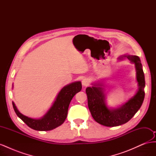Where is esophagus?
Instances as JSON below:
<instances>
[{
    "instance_id": "34e87169",
    "label": "esophagus",
    "mask_w": 156,
    "mask_h": 156,
    "mask_svg": "<svg viewBox=\"0 0 156 156\" xmlns=\"http://www.w3.org/2000/svg\"><path fill=\"white\" fill-rule=\"evenodd\" d=\"M89 84H90V81H89V80H88V79L85 78V79H83V81H82V84H83V85L84 87H87V86H88Z\"/></svg>"
}]
</instances>
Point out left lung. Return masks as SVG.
<instances>
[{
  "mask_svg": "<svg viewBox=\"0 0 156 156\" xmlns=\"http://www.w3.org/2000/svg\"><path fill=\"white\" fill-rule=\"evenodd\" d=\"M121 58H127L135 65L139 90L133 97L119 107L108 108L105 103L104 88L101 87L102 84L96 83L93 84V87L86 89L88 106L93 119L98 123L107 127L120 126L131 119L142 105L145 95L144 74L139 57L126 55L122 56Z\"/></svg>",
  "mask_w": 156,
  "mask_h": 156,
  "instance_id": "8db88e82",
  "label": "left lung"
}]
</instances>
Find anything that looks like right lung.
<instances>
[{"instance_id": "1", "label": "right lung", "mask_w": 156, "mask_h": 156, "mask_svg": "<svg viewBox=\"0 0 156 156\" xmlns=\"http://www.w3.org/2000/svg\"><path fill=\"white\" fill-rule=\"evenodd\" d=\"M81 81L72 83L63 87L56 96L53 105L46 114L39 119H34L23 115L12 102L13 109L17 116L30 128L37 131H49L62 125L67 117L71 100L77 92L81 90Z\"/></svg>"}]
</instances>
